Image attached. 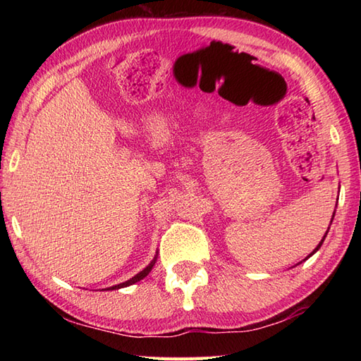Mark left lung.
Segmentation results:
<instances>
[{
  "label": "left lung",
  "instance_id": "1",
  "mask_svg": "<svg viewBox=\"0 0 361 361\" xmlns=\"http://www.w3.org/2000/svg\"><path fill=\"white\" fill-rule=\"evenodd\" d=\"M334 216H335V212H334ZM332 220H334V217H332ZM332 220H331V224H332ZM327 233H329V229H327ZM327 233H326V234H324V237H323V240H321V242H319V243H318V247H317V248H315V250H313V251H312V252H310V255H309V257H310V256H312V255H315V252H317V251H318V250H319V248H321V245H323V242H324V239H326V235H327ZM309 257H305V259H309ZM305 259H304V260H305Z\"/></svg>",
  "mask_w": 361,
  "mask_h": 361
}]
</instances>
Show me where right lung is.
Instances as JSON below:
<instances>
[{"label": "right lung", "mask_w": 361, "mask_h": 361, "mask_svg": "<svg viewBox=\"0 0 361 361\" xmlns=\"http://www.w3.org/2000/svg\"><path fill=\"white\" fill-rule=\"evenodd\" d=\"M155 262H157V256L153 257V260L152 262L144 268L142 271H140L137 274H135L132 279H128V281H126V282H122V283H118V286H113V287H109L106 290H118V288H124V287H128V286H133V283H136L137 281H141V279H144L145 276H147L150 271H152V268H153V265H155Z\"/></svg>", "instance_id": "add662e5"}]
</instances>
